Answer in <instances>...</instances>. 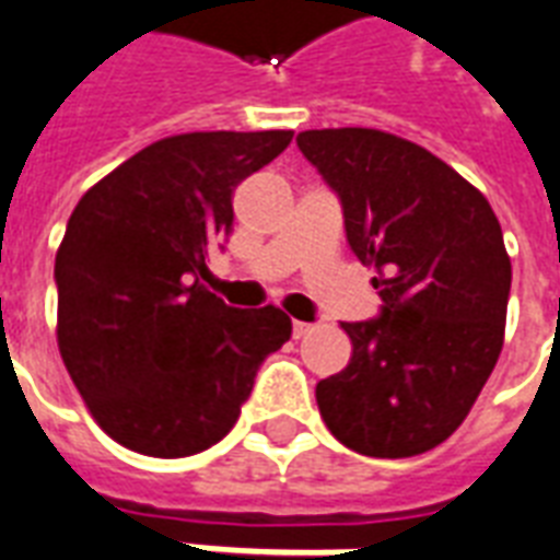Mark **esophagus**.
<instances>
[{
    "label": "esophagus",
    "instance_id": "obj_1",
    "mask_svg": "<svg viewBox=\"0 0 560 560\" xmlns=\"http://www.w3.org/2000/svg\"><path fill=\"white\" fill-rule=\"evenodd\" d=\"M311 331H314V326H311V323L293 319V337H296V340H302V337H308Z\"/></svg>",
    "mask_w": 560,
    "mask_h": 560
}]
</instances>
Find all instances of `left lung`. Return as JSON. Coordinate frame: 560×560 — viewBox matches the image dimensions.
<instances>
[{"label":"left lung","mask_w":560,"mask_h":560,"mask_svg":"<svg viewBox=\"0 0 560 560\" xmlns=\"http://www.w3.org/2000/svg\"><path fill=\"white\" fill-rule=\"evenodd\" d=\"M296 143L340 196L349 246L384 302L375 319L343 323L352 358L317 384L319 413L370 458L434 450L505 340L511 258L497 213L429 149L378 128H314Z\"/></svg>","instance_id":"obj_1"}]
</instances>
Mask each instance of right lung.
I'll list each match as a JSON object with an SVG mask.
<instances>
[{
  "label": "right lung",
  "mask_w": 560,
  "mask_h": 560,
  "mask_svg": "<svg viewBox=\"0 0 560 560\" xmlns=\"http://www.w3.org/2000/svg\"><path fill=\"white\" fill-rule=\"evenodd\" d=\"M290 140L164 138L75 205L55 255L58 349L93 420L126 450L185 458L223 441L261 361L290 340L281 308H232L199 281L232 232L234 187Z\"/></svg>",
  "instance_id": "1"
}]
</instances>
